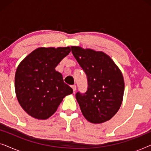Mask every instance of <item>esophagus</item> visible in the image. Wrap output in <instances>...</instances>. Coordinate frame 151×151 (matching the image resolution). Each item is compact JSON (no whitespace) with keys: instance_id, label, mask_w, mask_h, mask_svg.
Returning a JSON list of instances; mask_svg holds the SVG:
<instances>
[{"instance_id":"34e87169","label":"esophagus","mask_w":151,"mask_h":151,"mask_svg":"<svg viewBox=\"0 0 151 151\" xmlns=\"http://www.w3.org/2000/svg\"><path fill=\"white\" fill-rule=\"evenodd\" d=\"M71 88H72V89H73V92H75L76 91V85H73V86H71Z\"/></svg>"}]
</instances>
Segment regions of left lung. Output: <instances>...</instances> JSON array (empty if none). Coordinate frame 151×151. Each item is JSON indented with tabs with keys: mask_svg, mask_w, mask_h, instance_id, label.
<instances>
[{
	"mask_svg": "<svg viewBox=\"0 0 151 151\" xmlns=\"http://www.w3.org/2000/svg\"><path fill=\"white\" fill-rule=\"evenodd\" d=\"M71 51L87 76L85 93H76L82 115L90 122L109 120L120 108L124 91L122 73L110 56L91 49L71 46Z\"/></svg>",
	"mask_w": 151,
	"mask_h": 151,
	"instance_id": "obj_1",
	"label": "left lung"
}]
</instances>
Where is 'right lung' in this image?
I'll list each match as a JSON object with an SVG mask.
<instances>
[{
    "label": "right lung",
    "instance_id": "1",
    "mask_svg": "<svg viewBox=\"0 0 151 151\" xmlns=\"http://www.w3.org/2000/svg\"><path fill=\"white\" fill-rule=\"evenodd\" d=\"M71 51L67 47H39L18 65L15 91L23 110L34 118L47 119L73 89L55 68Z\"/></svg>",
    "mask_w": 151,
    "mask_h": 151
}]
</instances>
